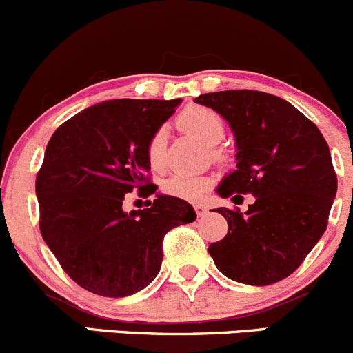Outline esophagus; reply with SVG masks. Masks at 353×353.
Wrapping results in <instances>:
<instances>
[{
    "label": "esophagus",
    "instance_id": "34e87169",
    "mask_svg": "<svg viewBox=\"0 0 353 353\" xmlns=\"http://www.w3.org/2000/svg\"><path fill=\"white\" fill-rule=\"evenodd\" d=\"M194 212H196V215H198V217H203V215L207 214V208H205L203 205H200V203H198V205H194Z\"/></svg>",
    "mask_w": 353,
    "mask_h": 353
}]
</instances>
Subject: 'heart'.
Wrapping results in <instances>:
<instances>
[{"label": "heart", "instance_id": "obj_1", "mask_svg": "<svg viewBox=\"0 0 353 353\" xmlns=\"http://www.w3.org/2000/svg\"><path fill=\"white\" fill-rule=\"evenodd\" d=\"M177 124L184 129L186 132L193 134L194 138L200 139L207 146H215L221 143L224 138L225 125L221 115L215 110L208 107H201V105H193L188 107L183 114L177 117ZM165 141L167 136L163 129L153 132L150 138L148 145H146V159H148L150 167L153 170H162L165 165ZM212 157L215 160H221V152L214 150ZM210 177L207 176H188V174H176V176L169 177L163 181L162 190L165 194H170L174 198H181V200H198L205 191L210 188Z\"/></svg>", "mask_w": 353, "mask_h": 353}]
</instances>
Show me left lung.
<instances>
[{
  "label": "left lung",
  "mask_w": 353,
  "mask_h": 353,
  "mask_svg": "<svg viewBox=\"0 0 353 353\" xmlns=\"http://www.w3.org/2000/svg\"><path fill=\"white\" fill-rule=\"evenodd\" d=\"M196 103L228 121L236 139V170L219 196L255 201L243 214L221 207L228 234L208 246L215 265L232 281L268 286L299 269L327 228L336 196L330 146L292 103L262 91L200 94Z\"/></svg>",
  "instance_id": "1"
}]
</instances>
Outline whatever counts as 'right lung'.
<instances>
[{"label": "right lung", "mask_w": 353, "mask_h": 353, "mask_svg": "<svg viewBox=\"0 0 353 353\" xmlns=\"http://www.w3.org/2000/svg\"><path fill=\"white\" fill-rule=\"evenodd\" d=\"M177 100H108L79 112L51 136L36 177L41 236L84 290L129 296L157 278L163 236L196 219L181 198L157 194L124 212L128 193L155 194L146 145Z\"/></svg>", "instance_id": "1"}]
</instances>
